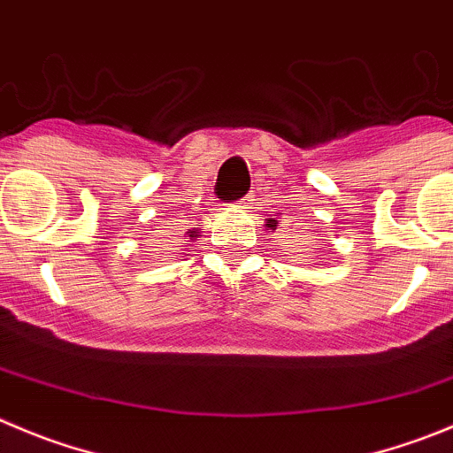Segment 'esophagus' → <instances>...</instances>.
<instances>
[{"label":"esophagus","instance_id":"obj_1","mask_svg":"<svg viewBox=\"0 0 453 453\" xmlns=\"http://www.w3.org/2000/svg\"><path fill=\"white\" fill-rule=\"evenodd\" d=\"M248 201H250V196H246V198H241V201H239V203H241V205H246V203H248Z\"/></svg>","mask_w":453,"mask_h":453}]
</instances>
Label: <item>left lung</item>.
<instances>
[{
	"label": "left lung",
	"mask_w": 453,
	"mask_h": 453,
	"mask_svg": "<svg viewBox=\"0 0 453 453\" xmlns=\"http://www.w3.org/2000/svg\"><path fill=\"white\" fill-rule=\"evenodd\" d=\"M265 221H268L265 226H268L270 230H274V227H277V221H274V219H265Z\"/></svg>",
	"instance_id": "obj_1"
}]
</instances>
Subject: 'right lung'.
<instances>
[{"label": "right lung", "mask_w": 453, "mask_h": 453, "mask_svg": "<svg viewBox=\"0 0 453 453\" xmlns=\"http://www.w3.org/2000/svg\"><path fill=\"white\" fill-rule=\"evenodd\" d=\"M189 236H198V234H196V232H192V234H189Z\"/></svg>", "instance_id": "1"}]
</instances>
